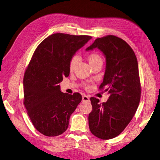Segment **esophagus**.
Returning a JSON list of instances; mask_svg holds the SVG:
<instances>
[{
    "label": "esophagus",
    "mask_w": 160,
    "mask_h": 160,
    "mask_svg": "<svg viewBox=\"0 0 160 160\" xmlns=\"http://www.w3.org/2000/svg\"><path fill=\"white\" fill-rule=\"evenodd\" d=\"M82 99H83V101H89V97L85 95H83V98H82Z\"/></svg>",
    "instance_id": "34e87169"
}]
</instances>
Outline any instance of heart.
Here are the masks:
<instances>
[{
    "mask_svg": "<svg viewBox=\"0 0 160 160\" xmlns=\"http://www.w3.org/2000/svg\"><path fill=\"white\" fill-rule=\"evenodd\" d=\"M87 59H88L89 63L91 66H93L97 63H99V62H102V59H101V56L95 52H90L89 54L87 56ZM77 61H78V58L77 57H73L71 58V59L70 60L69 62V68L70 72H72L75 69V67L77 65ZM85 88L86 89H88L89 88L88 85H85Z\"/></svg>",
    "mask_w": 160,
    "mask_h": 160,
    "instance_id": "obj_1",
    "label": "heart"
}]
</instances>
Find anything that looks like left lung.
<instances>
[{"instance_id":"8db88e82","label":"left lung","mask_w":160,"mask_h":160,"mask_svg":"<svg viewBox=\"0 0 160 160\" xmlns=\"http://www.w3.org/2000/svg\"><path fill=\"white\" fill-rule=\"evenodd\" d=\"M98 48L106 58L103 81L99 89L109 94L107 102L90 98L92 111L89 127L101 139L117 137L128 126L136 112L141 98L138 63L128 43L114 35L98 38L87 51Z\"/></svg>"}]
</instances>
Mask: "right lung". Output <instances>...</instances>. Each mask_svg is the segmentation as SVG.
<instances>
[{"instance_id": "right-lung-1", "label": "right lung", "mask_w": 160, "mask_h": 160, "mask_svg": "<svg viewBox=\"0 0 160 160\" xmlns=\"http://www.w3.org/2000/svg\"><path fill=\"white\" fill-rule=\"evenodd\" d=\"M91 38L88 35L52 34L38 45L27 67L23 104L34 127L46 136L65 132L71 115L81 101L80 93H62L58 84L69 75L72 55Z\"/></svg>"}]
</instances>
